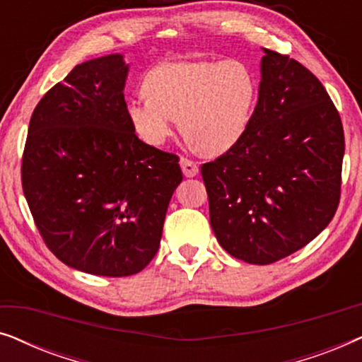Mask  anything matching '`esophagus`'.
<instances>
[{
    "label": "esophagus",
    "mask_w": 362,
    "mask_h": 362,
    "mask_svg": "<svg viewBox=\"0 0 362 362\" xmlns=\"http://www.w3.org/2000/svg\"><path fill=\"white\" fill-rule=\"evenodd\" d=\"M180 165H181V170L185 173L186 177H192L197 175V171H199V166H197L196 161L192 160H187V158L182 156L180 160Z\"/></svg>",
    "instance_id": "obj_1"
}]
</instances>
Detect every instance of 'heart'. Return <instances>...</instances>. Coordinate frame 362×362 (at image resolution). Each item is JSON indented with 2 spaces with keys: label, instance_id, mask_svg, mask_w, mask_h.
Listing matches in <instances>:
<instances>
[{
  "label": "heart",
  "instance_id": "obj_1",
  "mask_svg": "<svg viewBox=\"0 0 362 362\" xmlns=\"http://www.w3.org/2000/svg\"><path fill=\"white\" fill-rule=\"evenodd\" d=\"M146 97L128 103L133 130L151 146L173 135L176 120L201 151L219 155L235 145L249 127L255 78L239 61H173L153 69Z\"/></svg>",
  "mask_w": 362,
  "mask_h": 362
}]
</instances>
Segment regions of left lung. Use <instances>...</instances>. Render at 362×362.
Here are the masks:
<instances>
[{"instance_id": "left-lung-1", "label": "left lung", "mask_w": 362, "mask_h": 362, "mask_svg": "<svg viewBox=\"0 0 362 362\" xmlns=\"http://www.w3.org/2000/svg\"><path fill=\"white\" fill-rule=\"evenodd\" d=\"M264 54L244 136L201 166L217 240L255 265L295 254L329 224L344 156L343 123L323 83L286 54Z\"/></svg>"}]
</instances>
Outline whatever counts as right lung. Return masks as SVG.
<instances>
[{
    "instance_id": "1",
    "label": "right lung",
    "mask_w": 362,
    "mask_h": 362,
    "mask_svg": "<svg viewBox=\"0 0 362 362\" xmlns=\"http://www.w3.org/2000/svg\"><path fill=\"white\" fill-rule=\"evenodd\" d=\"M120 54L82 62L34 108L21 182L47 249L86 274L128 276L156 255L180 156L136 136Z\"/></svg>"
}]
</instances>
